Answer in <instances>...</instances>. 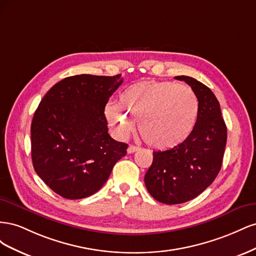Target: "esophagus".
I'll list each match as a JSON object with an SVG mask.
<instances>
[{"instance_id": "34e87169", "label": "esophagus", "mask_w": 256, "mask_h": 256, "mask_svg": "<svg viewBox=\"0 0 256 256\" xmlns=\"http://www.w3.org/2000/svg\"><path fill=\"white\" fill-rule=\"evenodd\" d=\"M138 150V146H134V145H129L128 148H127V152L128 154H132L134 152H136Z\"/></svg>"}]
</instances>
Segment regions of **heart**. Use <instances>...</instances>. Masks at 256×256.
I'll return each instance as SVG.
<instances>
[{"mask_svg":"<svg viewBox=\"0 0 256 256\" xmlns=\"http://www.w3.org/2000/svg\"><path fill=\"white\" fill-rule=\"evenodd\" d=\"M198 98L182 84L146 80L120 92L118 104H106V118L120 138H127L138 122L144 142L154 148H171L184 142L196 126Z\"/></svg>","mask_w":256,"mask_h":256,"instance_id":"obj_1","label":"heart"}]
</instances>
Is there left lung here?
<instances>
[{"label": "left lung", "mask_w": 256, "mask_h": 256, "mask_svg": "<svg viewBox=\"0 0 256 256\" xmlns=\"http://www.w3.org/2000/svg\"><path fill=\"white\" fill-rule=\"evenodd\" d=\"M176 80L190 85L198 98L196 126L184 142L168 150L154 152L144 182L158 202L174 205L188 202L209 187L219 174L228 130L218 99L212 90L187 76Z\"/></svg>", "instance_id": "8db88e82"}]
</instances>
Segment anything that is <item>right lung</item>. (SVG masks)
<instances>
[{
    "label": "right lung",
    "instance_id": "add662e5",
    "mask_svg": "<svg viewBox=\"0 0 256 256\" xmlns=\"http://www.w3.org/2000/svg\"><path fill=\"white\" fill-rule=\"evenodd\" d=\"M122 74H78L49 90L30 125L32 161L50 189L68 200L96 193L128 145L108 134L104 106Z\"/></svg>",
    "mask_w": 256,
    "mask_h": 256
}]
</instances>
